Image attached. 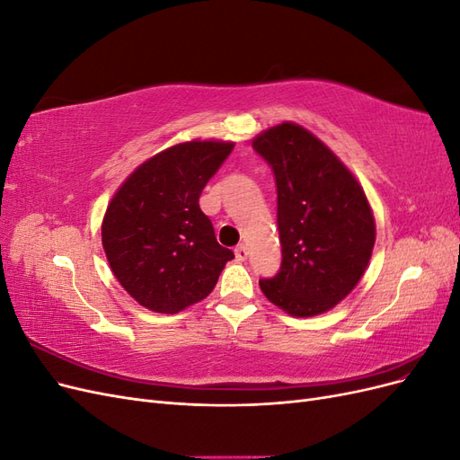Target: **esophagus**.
<instances>
[{"instance_id":"obj_1","label":"esophagus","mask_w":460,"mask_h":460,"mask_svg":"<svg viewBox=\"0 0 460 460\" xmlns=\"http://www.w3.org/2000/svg\"><path fill=\"white\" fill-rule=\"evenodd\" d=\"M234 253H235V259L242 261V262H243V261L247 259V255H249V253H247V247H245L243 243H240L238 247H235V249H234Z\"/></svg>"}]
</instances>
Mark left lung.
<instances>
[{
    "instance_id": "8db88e82",
    "label": "left lung",
    "mask_w": 460,
    "mask_h": 460,
    "mask_svg": "<svg viewBox=\"0 0 460 460\" xmlns=\"http://www.w3.org/2000/svg\"><path fill=\"white\" fill-rule=\"evenodd\" d=\"M276 182L282 264L262 294L294 316L330 311L358 284L376 240L363 188L333 153L294 122L253 140Z\"/></svg>"
}]
</instances>
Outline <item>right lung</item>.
I'll list each match as a JSON object with an SVG mask.
<instances>
[{"label": "right lung", "mask_w": 460, "mask_h": 460, "mask_svg": "<svg viewBox=\"0 0 460 460\" xmlns=\"http://www.w3.org/2000/svg\"><path fill=\"white\" fill-rule=\"evenodd\" d=\"M234 144L186 142L151 157L111 199L102 240L111 270L144 307L178 313L211 294L230 249L215 238L199 196Z\"/></svg>", "instance_id": "add662e5"}]
</instances>
